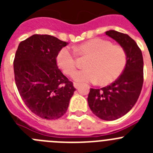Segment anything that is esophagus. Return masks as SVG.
Wrapping results in <instances>:
<instances>
[{
  "label": "esophagus",
  "mask_w": 153,
  "mask_h": 153,
  "mask_svg": "<svg viewBox=\"0 0 153 153\" xmlns=\"http://www.w3.org/2000/svg\"><path fill=\"white\" fill-rule=\"evenodd\" d=\"M74 86L75 87L76 89H78L79 86V83H74Z\"/></svg>",
  "instance_id": "esophagus-1"
}]
</instances>
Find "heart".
<instances>
[{
	"label": "heart",
	"instance_id": "1",
	"mask_svg": "<svg viewBox=\"0 0 153 153\" xmlns=\"http://www.w3.org/2000/svg\"><path fill=\"white\" fill-rule=\"evenodd\" d=\"M75 51L80 56H89L85 63L86 69L74 75V79L81 83L98 81L100 85L109 84L120 77L127 63L123 47L104 39L86 40L76 47ZM56 63L68 76H72L76 69L75 54L69 47H63L58 52Z\"/></svg>",
	"mask_w": 153,
	"mask_h": 153
}]
</instances>
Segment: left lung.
<instances>
[{
	"label": "left lung",
	"mask_w": 153,
	"mask_h": 153,
	"mask_svg": "<svg viewBox=\"0 0 153 153\" xmlns=\"http://www.w3.org/2000/svg\"><path fill=\"white\" fill-rule=\"evenodd\" d=\"M106 34L125 49L127 63L114 83L101 89H90L87 101L93 114L111 121L126 114L140 97L143 84V58L141 50L129 35L113 30L106 31Z\"/></svg>",
	"instance_id": "left-lung-1"
}]
</instances>
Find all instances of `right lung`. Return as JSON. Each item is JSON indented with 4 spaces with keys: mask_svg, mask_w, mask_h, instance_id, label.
Segmentation results:
<instances>
[{
    "mask_svg": "<svg viewBox=\"0 0 153 153\" xmlns=\"http://www.w3.org/2000/svg\"><path fill=\"white\" fill-rule=\"evenodd\" d=\"M68 43L47 34H34L19 44L13 60L16 86L32 113L56 120L68 109L76 89L56 65L58 52Z\"/></svg>",
    "mask_w": 153,
    "mask_h": 153,
    "instance_id": "obj_1",
    "label": "right lung"
}]
</instances>
